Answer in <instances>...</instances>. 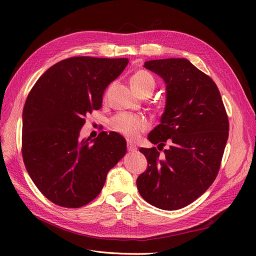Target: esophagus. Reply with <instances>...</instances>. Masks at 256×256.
<instances>
[{"label": "esophagus", "mask_w": 256, "mask_h": 256, "mask_svg": "<svg viewBox=\"0 0 256 256\" xmlns=\"http://www.w3.org/2000/svg\"><path fill=\"white\" fill-rule=\"evenodd\" d=\"M127 150H128V152H136V145H134L132 142L128 141V142H127Z\"/></svg>", "instance_id": "obj_1"}]
</instances>
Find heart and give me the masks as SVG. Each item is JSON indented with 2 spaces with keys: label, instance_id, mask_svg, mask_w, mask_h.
<instances>
[{
  "label": "heart",
  "instance_id": "1",
  "mask_svg": "<svg viewBox=\"0 0 256 256\" xmlns=\"http://www.w3.org/2000/svg\"><path fill=\"white\" fill-rule=\"evenodd\" d=\"M131 86L140 97L150 96L156 88V81L154 76L145 70L134 72L130 78ZM111 128L130 140H134L145 130L150 128V122L142 115L129 113H120L111 120Z\"/></svg>",
  "mask_w": 256,
  "mask_h": 256
}]
</instances>
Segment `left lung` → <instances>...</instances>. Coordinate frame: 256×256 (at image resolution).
Listing matches in <instances>:
<instances>
[{
	"instance_id": "8db88e82",
	"label": "left lung",
	"mask_w": 256,
	"mask_h": 256,
	"mask_svg": "<svg viewBox=\"0 0 256 256\" xmlns=\"http://www.w3.org/2000/svg\"><path fill=\"white\" fill-rule=\"evenodd\" d=\"M166 84L161 122L148 134L158 148H140L147 168L136 180L142 198L164 210L191 204L219 173L230 122L220 92L210 76L186 58L145 62ZM170 144L160 155L166 143Z\"/></svg>"
}]
</instances>
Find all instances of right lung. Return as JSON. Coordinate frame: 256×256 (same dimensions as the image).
Instances as JSON below:
<instances>
[{
    "label": "right lung",
    "instance_id": "right-lung-1",
    "mask_svg": "<svg viewBox=\"0 0 256 256\" xmlns=\"http://www.w3.org/2000/svg\"><path fill=\"white\" fill-rule=\"evenodd\" d=\"M128 58L74 56L50 67L30 90L23 108L22 158L26 171L52 203L79 208L102 191L106 174L125 156L126 141L104 131L80 141L85 116Z\"/></svg>",
    "mask_w": 256,
    "mask_h": 256
}]
</instances>
